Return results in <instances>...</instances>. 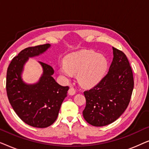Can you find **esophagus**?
<instances>
[{
  "label": "esophagus",
  "mask_w": 149,
  "mask_h": 149,
  "mask_svg": "<svg viewBox=\"0 0 149 149\" xmlns=\"http://www.w3.org/2000/svg\"><path fill=\"white\" fill-rule=\"evenodd\" d=\"M68 93H69V95H74L75 93H76V90H75V89L73 88V87H70L68 90Z\"/></svg>",
  "instance_id": "esophagus-1"
}]
</instances>
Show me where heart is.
Returning <instances> with one entry per match:
<instances>
[{
	"label": "heart",
	"instance_id": "1",
	"mask_svg": "<svg viewBox=\"0 0 149 149\" xmlns=\"http://www.w3.org/2000/svg\"><path fill=\"white\" fill-rule=\"evenodd\" d=\"M108 65V60L104 55L91 50H83L67 56L64 64L59 67V72L67 79L72 77V74H77V79L81 85L91 87L103 79Z\"/></svg>",
	"mask_w": 149,
	"mask_h": 149
}]
</instances>
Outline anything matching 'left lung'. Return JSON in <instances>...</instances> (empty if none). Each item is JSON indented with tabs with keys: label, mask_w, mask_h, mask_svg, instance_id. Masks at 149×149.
<instances>
[{
	"label": "left lung",
	"mask_w": 149,
	"mask_h": 149,
	"mask_svg": "<svg viewBox=\"0 0 149 149\" xmlns=\"http://www.w3.org/2000/svg\"><path fill=\"white\" fill-rule=\"evenodd\" d=\"M113 50L108 74L92 89L84 91L86 106L83 117L96 127L112 123L124 113L134 89L133 73L127 57L113 47Z\"/></svg>",
	"instance_id": "obj_1"
}]
</instances>
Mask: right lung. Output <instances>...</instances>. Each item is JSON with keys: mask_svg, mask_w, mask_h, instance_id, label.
Instances as JSON below:
<instances>
[{"mask_svg": "<svg viewBox=\"0 0 149 149\" xmlns=\"http://www.w3.org/2000/svg\"><path fill=\"white\" fill-rule=\"evenodd\" d=\"M50 44L28 47L11 60L7 72L6 89L14 111L26 124L34 127H49L56 121L69 87L58 84L52 77L49 65L38 62L42 74L35 83L28 84L22 79L24 66L30 58L44 54Z\"/></svg>", "mask_w": 149, "mask_h": 149, "instance_id": "add662e5", "label": "right lung"}]
</instances>
